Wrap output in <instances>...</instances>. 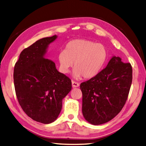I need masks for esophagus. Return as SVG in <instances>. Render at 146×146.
Returning a JSON list of instances; mask_svg holds the SVG:
<instances>
[{
    "label": "esophagus",
    "instance_id": "obj_1",
    "mask_svg": "<svg viewBox=\"0 0 146 146\" xmlns=\"http://www.w3.org/2000/svg\"><path fill=\"white\" fill-rule=\"evenodd\" d=\"M72 87L75 88V87H78L79 86V83L75 82V81H72Z\"/></svg>",
    "mask_w": 146,
    "mask_h": 146
}]
</instances>
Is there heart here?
<instances>
[{
  "instance_id": "heart-1",
  "label": "heart",
  "mask_w": 146,
  "mask_h": 146,
  "mask_svg": "<svg viewBox=\"0 0 146 146\" xmlns=\"http://www.w3.org/2000/svg\"><path fill=\"white\" fill-rule=\"evenodd\" d=\"M107 58V50L103 44L88 39L70 41L58 54L61 71L68 73L74 64V76L77 78L94 77L103 68Z\"/></svg>"
}]
</instances>
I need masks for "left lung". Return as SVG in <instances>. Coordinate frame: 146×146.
Instances as JSON below:
<instances>
[{
    "label": "left lung",
    "mask_w": 146,
    "mask_h": 146,
    "mask_svg": "<svg viewBox=\"0 0 146 146\" xmlns=\"http://www.w3.org/2000/svg\"><path fill=\"white\" fill-rule=\"evenodd\" d=\"M132 82V67L113 56L94 77L80 84L82 113L86 120L100 125L111 120L125 104Z\"/></svg>",
    "instance_id": "1"
}]
</instances>
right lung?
Here are the masks:
<instances>
[{
    "mask_svg": "<svg viewBox=\"0 0 146 146\" xmlns=\"http://www.w3.org/2000/svg\"><path fill=\"white\" fill-rule=\"evenodd\" d=\"M56 35L39 39L21 52L13 79L16 95L23 111L33 120L50 123L58 117L62 100L72 89L71 80L59 72L45 58L48 45Z\"/></svg>",
    "mask_w": 146,
    "mask_h": 146,
    "instance_id": "right-lung-1",
    "label": "right lung"
}]
</instances>
